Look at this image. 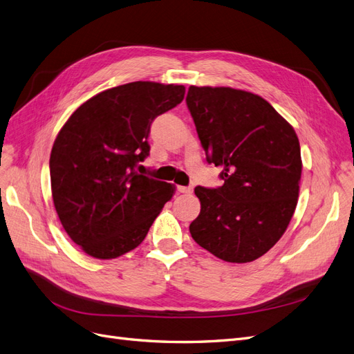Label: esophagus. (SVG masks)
Here are the masks:
<instances>
[{
  "label": "esophagus",
  "mask_w": 354,
  "mask_h": 354,
  "mask_svg": "<svg viewBox=\"0 0 354 354\" xmlns=\"http://www.w3.org/2000/svg\"><path fill=\"white\" fill-rule=\"evenodd\" d=\"M178 191L180 194H191L192 192V188L191 187H178Z\"/></svg>",
  "instance_id": "obj_1"
}]
</instances>
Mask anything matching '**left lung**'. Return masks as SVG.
Here are the masks:
<instances>
[{"instance_id": "8db88e82", "label": "left lung", "mask_w": 354, "mask_h": 354, "mask_svg": "<svg viewBox=\"0 0 354 354\" xmlns=\"http://www.w3.org/2000/svg\"><path fill=\"white\" fill-rule=\"evenodd\" d=\"M187 104L208 163L225 184L195 188L192 239L227 263H251L283 236L299 198L302 157L293 127L258 95L191 86Z\"/></svg>"}]
</instances>
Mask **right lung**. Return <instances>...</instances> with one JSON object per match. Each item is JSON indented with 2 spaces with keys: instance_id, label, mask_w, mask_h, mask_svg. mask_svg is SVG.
Listing matches in <instances>:
<instances>
[{
  "instance_id": "1",
  "label": "right lung",
  "mask_w": 354,
  "mask_h": 354,
  "mask_svg": "<svg viewBox=\"0 0 354 354\" xmlns=\"http://www.w3.org/2000/svg\"><path fill=\"white\" fill-rule=\"evenodd\" d=\"M185 87L134 82L100 91L62 125L49 159L50 189L64 230L93 258L137 248L175 185L137 172L149 156L157 115L182 102Z\"/></svg>"
}]
</instances>
